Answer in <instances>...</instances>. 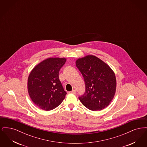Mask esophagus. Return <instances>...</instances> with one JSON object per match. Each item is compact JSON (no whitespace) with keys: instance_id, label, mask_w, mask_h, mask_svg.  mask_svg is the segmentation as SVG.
I'll return each mask as SVG.
<instances>
[{"instance_id":"esophagus-1","label":"esophagus","mask_w":147,"mask_h":147,"mask_svg":"<svg viewBox=\"0 0 147 147\" xmlns=\"http://www.w3.org/2000/svg\"><path fill=\"white\" fill-rule=\"evenodd\" d=\"M69 93L73 94H76V90H72V91H70V92H69Z\"/></svg>"}]
</instances>
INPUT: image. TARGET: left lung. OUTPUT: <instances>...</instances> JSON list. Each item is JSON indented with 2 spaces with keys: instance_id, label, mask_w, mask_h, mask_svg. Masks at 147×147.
Returning <instances> with one entry per match:
<instances>
[{
  "instance_id": "1",
  "label": "left lung",
  "mask_w": 147,
  "mask_h": 147,
  "mask_svg": "<svg viewBox=\"0 0 147 147\" xmlns=\"http://www.w3.org/2000/svg\"><path fill=\"white\" fill-rule=\"evenodd\" d=\"M76 66L84 78L85 91L79 97L82 104L91 111H100L111 102L116 89V79L112 69L92 55L78 59Z\"/></svg>"
}]
</instances>
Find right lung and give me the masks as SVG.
<instances>
[{
	"instance_id": "obj_1",
	"label": "right lung",
	"mask_w": 147,
	"mask_h": 147,
	"mask_svg": "<svg viewBox=\"0 0 147 147\" xmlns=\"http://www.w3.org/2000/svg\"><path fill=\"white\" fill-rule=\"evenodd\" d=\"M65 58H49L36 65L28 80V94L38 107L50 111L60 105L67 92L59 79V71Z\"/></svg>"
}]
</instances>
